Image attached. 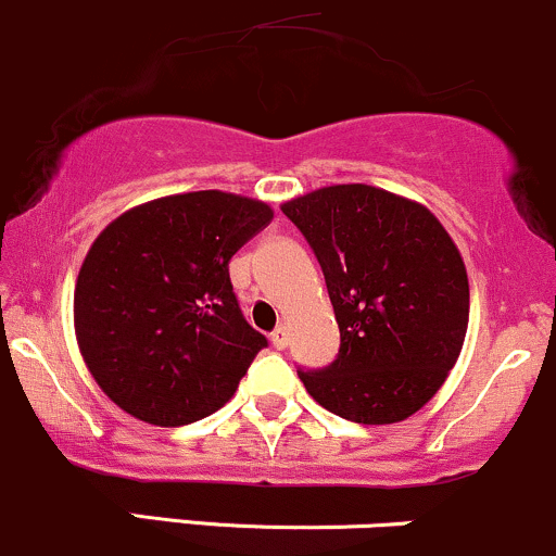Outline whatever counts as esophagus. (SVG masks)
Segmentation results:
<instances>
[{
    "mask_svg": "<svg viewBox=\"0 0 556 556\" xmlns=\"http://www.w3.org/2000/svg\"><path fill=\"white\" fill-rule=\"evenodd\" d=\"M270 342L276 350H286V344H289V331H286V326H278L276 331L270 333Z\"/></svg>",
    "mask_w": 556,
    "mask_h": 556,
    "instance_id": "34e87169",
    "label": "esophagus"
}]
</instances>
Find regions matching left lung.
Instances as JSON below:
<instances>
[{
	"label": "left lung",
	"mask_w": 556,
	"mask_h": 556,
	"mask_svg": "<svg viewBox=\"0 0 556 556\" xmlns=\"http://www.w3.org/2000/svg\"><path fill=\"white\" fill-rule=\"evenodd\" d=\"M283 214L320 262L339 355L296 371L304 390L355 424L414 416L456 366L469 324V280L456 243L427 206L374 185H331Z\"/></svg>",
	"instance_id": "8db88e82"
}]
</instances>
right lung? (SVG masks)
Listing matches in <instances>:
<instances>
[{"label": "right lung", "instance_id": "obj_1", "mask_svg": "<svg viewBox=\"0 0 556 556\" xmlns=\"http://www.w3.org/2000/svg\"><path fill=\"white\" fill-rule=\"evenodd\" d=\"M273 219L223 190L148 201L94 238L74 291L76 342L122 410L182 427L223 408L267 339L243 318L230 260Z\"/></svg>", "mask_w": 556, "mask_h": 556}]
</instances>
